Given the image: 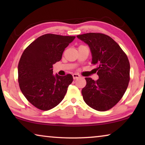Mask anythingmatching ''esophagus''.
<instances>
[{
    "instance_id": "obj_1",
    "label": "esophagus",
    "mask_w": 145,
    "mask_h": 145,
    "mask_svg": "<svg viewBox=\"0 0 145 145\" xmlns=\"http://www.w3.org/2000/svg\"><path fill=\"white\" fill-rule=\"evenodd\" d=\"M80 77V75L77 74V73H74V74H73V79H77V78Z\"/></svg>"
}]
</instances>
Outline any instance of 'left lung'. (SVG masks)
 Here are the masks:
<instances>
[{"label": "left lung", "mask_w": 145, "mask_h": 145, "mask_svg": "<svg viewBox=\"0 0 145 145\" xmlns=\"http://www.w3.org/2000/svg\"><path fill=\"white\" fill-rule=\"evenodd\" d=\"M77 37L89 46L91 63L97 67L99 75L97 81L90 77L85 78L86 86L82 89L83 99L97 111H107L120 101L128 87V57L118 44L105 34L91 33Z\"/></svg>", "instance_id": "obj_1"}]
</instances>
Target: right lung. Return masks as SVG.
<instances>
[{
    "instance_id": "1",
    "label": "right lung",
    "mask_w": 145,
    "mask_h": 145,
    "mask_svg": "<svg viewBox=\"0 0 145 145\" xmlns=\"http://www.w3.org/2000/svg\"><path fill=\"white\" fill-rule=\"evenodd\" d=\"M75 38L44 34L24 51L18 66L19 86L28 101L38 109L50 110L65 97L73 81L72 75H54L52 67L61 59L65 48Z\"/></svg>"
}]
</instances>
